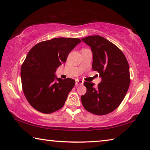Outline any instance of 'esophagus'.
<instances>
[{
  "instance_id": "esophagus-1",
  "label": "esophagus",
  "mask_w": 150,
  "mask_h": 150,
  "mask_svg": "<svg viewBox=\"0 0 150 150\" xmlns=\"http://www.w3.org/2000/svg\"><path fill=\"white\" fill-rule=\"evenodd\" d=\"M83 81L79 80V79H76L75 80V84L77 85H83Z\"/></svg>"
}]
</instances>
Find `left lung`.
Here are the masks:
<instances>
[{
  "mask_svg": "<svg viewBox=\"0 0 150 150\" xmlns=\"http://www.w3.org/2000/svg\"><path fill=\"white\" fill-rule=\"evenodd\" d=\"M93 53L92 68L99 73L101 82L97 87L93 83L85 82L87 92L81 96L87 111L96 115L111 112L120 105L130 83L127 59L118 47L100 35L82 38Z\"/></svg>",
  "mask_w": 150,
  "mask_h": 150,
  "instance_id": "1",
  "label": "left lung"
}]
</instances>
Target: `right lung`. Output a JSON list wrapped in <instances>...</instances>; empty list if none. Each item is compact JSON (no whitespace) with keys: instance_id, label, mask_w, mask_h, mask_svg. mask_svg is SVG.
Wrapping results in <instances>:
<instances>
[{"instance_id":"1","label":"right lung","mask_w":150,"mask_h":150,"mask_svg":"<svg viewBox=\"0 0 150 150\" xmlns=\"http://www.w3.org/2000/svg\"><path fill=\"white\" fill-rule=\"evenodd\" d=\"M81 42L78 38H57L38 43L30 50L20 75L24 95L35 110L50 114L64 105L75 81L57 78L55 73Z\"/></svg>"}]
</instances>
